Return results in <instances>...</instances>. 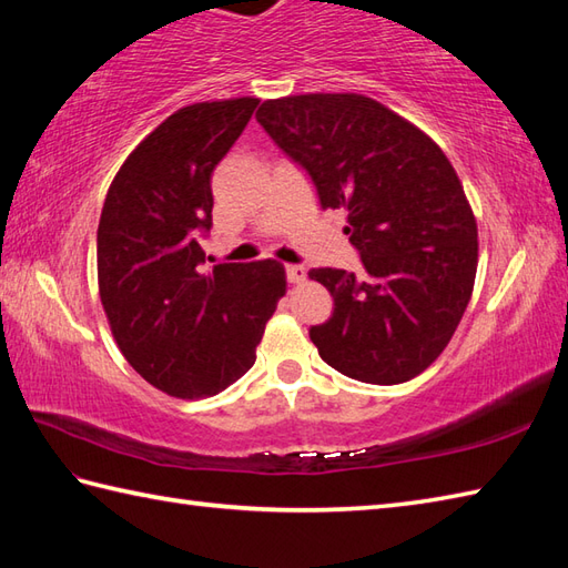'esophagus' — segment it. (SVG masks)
Here are the masks:
<instances>
[{"label":"esophagus","instance_id":"1","mask_svg":"<svg viewBox=\"0 0 568 568\" xmlns=\"http://www.w3.org/2000/svg\"><path fill=\"white\" fill-rule=\"evenodd\" d=\"M285 275H287V283H303L305 281V268L303 265H285Z\"/></svg>","mask_w":568,"mask_h":568}]
</instances>
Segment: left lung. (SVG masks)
<instances>
[{"label":"left lung","mask_w":568,"mask_h":568,"mask_svg":"<svg viewBox=\"0 0 568 568\" xmlns=\"http://www.w3.org/2000/svg\"><path fill=\"white\" fill-rule=\"evenodd\" d=\"M277 149L315 183L322 210H346L364 271L312 268L334 297L310 329L344 376L395 385L449 344L474 293L478 229L464 187L427 134L364 94H295L256 112Z\"/></svg>","instance_id":"left-lung-1"}]
</instances>
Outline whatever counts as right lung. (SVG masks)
<instances>
[{
    "mask_svg": "<svg viewBox=\"0 0 568 568\" xmlns=\"http://www.w3.org/2000/svg\"><path fill=\"white\" fill-rule=\"evenodd\" d=\"M256 106L197 102L168 116L119 168L100 216V297L114 339L143 381L183 400L244 376L285 295V268L271 258L202 268L212 173Z\"/></svg>",
    "mask_w": 568,
    "mask_h": 568,
    "instance_id": "1",
    "label": "right lung"
}]
</instances>
